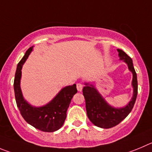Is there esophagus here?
Wrapping results in <instances>:
<instances>
[{"label": "esophagus", "mask_w": 152, "mask_h": 152, "mask_svg": "<svg viewBox=\"0 0 152 152\" xmlns=\"http://www.w3.org/2000/svg\"><path fill=\"white\" fill-rule=\"evenodd\" d=\"M76 88H77V90L79 91H82V90H83V85L82 84V83H77Z\"/></svg>", "instance_id": "esophagus-1"}]
</instances>
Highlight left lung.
<instances>
[{
	"instance_id": "8db88e82",
	"label": "left lung",
	"mask_w": 152,
	"mask_h": 152,
	"mask_svg": "<svg viewBox=\"0 0 152 152\" xmlns=\"http://www.w3.org/2000/svg\"><path fill=\"white\" fill-rule=\"evenodd\" d=\"M117 51L118 52L120 60H123L127 64L129 70L133 73L132 86L134 88V93L131 100L127 106L121 108H115L110 106L96 88L89 83H85L86 86L83 89L88 117L94 125L101 128H111L123 121L131 112L137 97L138 83L133 61L124 51L121 49H117Z\"/></svg>"
}]
</instances>
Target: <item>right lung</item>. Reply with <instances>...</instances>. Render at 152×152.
Returning a JSON list of instances; mask_svg holds the SVG:
<instances>
[{"label": "right lung", "instance_id": "add662e5", "mask_svg": "<svg viewBox=\"0 0 152 152\" xmlns=\"http://www.w3.org/2000/svg\"><path fill=\"white\" fill-rule=\"evenodd\" d=\"M30 47L17 65L14 79V91L17 106L25 121L35 128L43 132H54L63 126L66 117V111L73 95L77 92L76 85L63 88L58 94L45 106H31L24 99L20 87L22 68L33 50Z\"/></svg>", "mask_w": 152, "mask_h": 152}]
</instances>
